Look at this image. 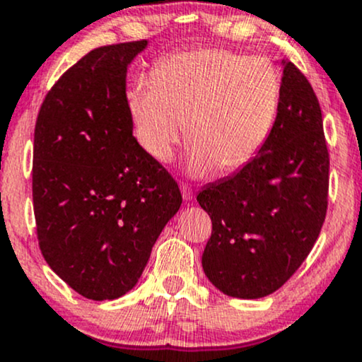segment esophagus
Here are the masks:
<instances>
[{
	"label": "esophagus",
	"instance_id": "obj_1",
	"mask_svg": "<svg viewBox=\"0 0 362 362\" xmlns=\"http://www.w3.org/2000/svg\"><path fill=\"white\" fill-rule=\"evenodd\" d=\"M180 190H182V195H184V201H192L194 192H192V189H190L189 185L182 184V185H180Z\"/></svg>",
	"mask_w": 362,
	"mask_h": 362
}]
</instances>
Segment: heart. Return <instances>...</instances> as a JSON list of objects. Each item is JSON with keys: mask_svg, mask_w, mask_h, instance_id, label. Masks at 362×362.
Segmentation results:
<instances>
[{"mask_svg": "<svg viewBox=\"0 0 362 362\" xmlns=\"http://www.w3.org/2000/svg\"><path fill=\"white\" fill-rule=\"evenodd\" d=\"M281 74L267 57L224 49L173 54L129 95L134 136L156 163H170L187 136L189 167L233 173L250 163L271 134Z\"/></svg>", "mask_w": 362, "mask_h": 362, "instance_id": "obj_1", "label": "heart"}]
</instances>
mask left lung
Instances as JSON below:
<instances>
[{"label":"left lung","mask_w":362,"mask_h":362,"mask_svg":"<svg viewBox=\"0 0 362 362\" xmlns=\"http://www.w3.org/2000/svg\"><path fill=\"white\" fill-rule=\"evenodd\" d=\"M282 66L279 109L264 146L197 194L213 221L202 269L221 293L243 300L267 296L300 269L327 214L322 109L305 74L288 59Z\"/></svg>","instance_id":"left-lung-1"}]
</instances>
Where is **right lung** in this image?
<instances>
[{
	"instance_id": "obj_1",
	"label": "right lung",
	"mask_w": 362,
	"mask_h": 362,
	"mask_svg": "<svg viewBox=\"0 0 362 362\" xmlns=\"http://www.w3.org/2000/svg\"><path fill=\"white\" fill-rule=\"evenodd\" d=\"M146 40L93 49L45 95L34 134L32 197L45 262L93 301L124 296L180 209L177 182L139 148L127 66Z\"/></svg>"
}]
</instances>
